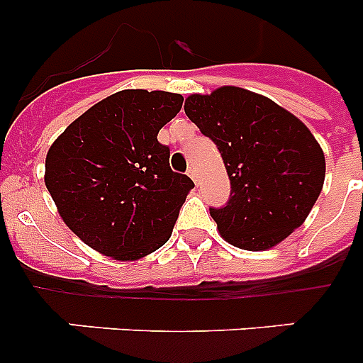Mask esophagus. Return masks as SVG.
Returning a JSON list of instances; mask_svg holds the SVG:
<instances>
[{"instance_id":"34e87169","label":"esophagus","mask_w":363,"mask_h":363,"mask_svg":"<svg viewBox=\"0 0 363 363\" xmlns=\"http://www.w3.org/2000/svg\"><path fill=\"white\" fill-rule=\"evenodd\" d=\"M187 174L191 176L192 182H194V184H198V172H196V169H194V167H189Z\"/></svg>"}]
</instances>
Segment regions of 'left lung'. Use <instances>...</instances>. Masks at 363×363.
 <instances>
[{
  "instance_id": "8db88e82",
  "label": "left lung",
  "mask_w": 363,
  "mask_h": 363,
  "mask_svg": "<svg viewBox=\"0 0 363 363\" xmlns=\"http://www.w3.org/2000/svg\"><path fill=\"white\" fill-rule=\"evenodd\" d=\"M185 114L225 163L230 196L211 216L230 245L271 249L306 221L322 192L325 158L296 116L240 86L189 96Z\"/></svg>"
}]
</instances>
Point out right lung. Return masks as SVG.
<instances>
[{
	"label": "right lung",
	"mask_w": 363,
	"mask_h": 363,
	"mask_svg": "<svg viewBox=\"0 0 363 363\" xmlns=\"http://www.w3.org/2000/svg\"><path fill=\"white\" fill-rule=\"evenodd\" d=\"M184 98L130 89L83 112L50 145L45 185L78 238L114 259H138L171 238L194 182L169 165L158 133Z\"/></svg>",
	"instance_id": "obj_1"
}]
</instances>
